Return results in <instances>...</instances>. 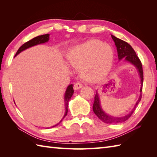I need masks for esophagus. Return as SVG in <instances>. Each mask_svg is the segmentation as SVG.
Here are the masks:
<instances>
[{
	"instance_id": "34e87169",
	"label": "esophagus",
	"mask_w": 157,
	"mask_h": 157,
	"mask_svg": "<svg viewBox=\"0 0 157 157\" xmlns=\"http://www.w3.org/2000/svg\"><path fill=\"white\" fill-rule=\"evenodd\" d=\"M82 87V84H81V83H79V82L75 83V84H74V86H73V88H74L75 90H77L81 88Z\"/></svg>"
}]
</instances>
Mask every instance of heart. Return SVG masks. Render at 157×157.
I'll return each instance as SVG.
<instances>
[{
    "label": "heart",
    "instance_id": "obj_1",
    "mask_svg": "<svg viewBox=\"0 0 157 157\" xmlns=\"http://www.w3.org/2000/svg\"><path fill=\"white\" fill-rule=\"evenodd\" d=\"M67 60L74 70L81 69L86 82H98L108 74L113 63L111 48L98 40H90L70 50Z\"/></svg>",
    "mask_w": 157,
    "mask_h": 157
}]
</instances>
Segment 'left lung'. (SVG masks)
I'll use <instances>...</instances> for the list:
<instances>
[{
    "label": "left lung",
    "instance_id": "8db88e82",
    "mask_svg": "<svg viewBox=\"0 0 157 157\" xmlns=\"http://www.w3.org/2000/svg\"><path fill=\"white\" fill-rule=\"evenodd\" d=\"M111 37L115 42V44L117 47V55L119 60H121L124 58L126 61H128L132 65H134L137 70L138 71L140 77V82H141V86L140 88V94L139 98L136 102L135 106L132 111L128 113L127 115L123 117H115L110 116L106 114L103 110L102 109L101 106V102H100L99 95L98 92H96V94L94 96V102L93 104V111L95 113V115L98 117L101 120L102 122L106 123H120L122 122H124L127 121L130 117L132 116L133 113L135 111L136 106L138 105V103L140 101L142 98V85H143V80H144V75H143V69H142V65L140 60L139 59L138 56L136 54V52L133 48L130 46L128 42L116 38L115 36L111 35Z\"/></svg>",
    "mask_w": 157,
    "mask_h": 157
}]
</instances>
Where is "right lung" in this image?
<instances>
[{
    "mask_svg": "<svg viewBox=\"0 0 157 157\" xmlns=\"http://www.w3.org/2000/svg\"><path fill=\"white\" fill-rule=\"evenodd\" d=\"M49 40V34H44V35H41V36H37V37H35L33 39L30 40H29L28 42H25L23 44L21 47H20L19 49L17 52H16V54L15 55L17 56L18 54H19L20 52H22L23 51H24V50L27 49L29 47H32V46H36L37 44H43V43H45V42H47ZM73 92H74V90H73V85L72 84H70L69 86H68L66 90V92H65V115L64 116H63V119L61 120V121H60L59 123H58L57 124H56L55 125L51 127V128H53V127H55L56 125H58L60 123H61L63 119L65 118V117L67 115V112H68V103H69V100L71 99V96L73 94ZM47 129V128H46Z\"/></svg>",
    "mask_w": 157,
    "mask_h": 157,
    "instance_id": "1",
    "label": "right lung"
}]
</instances>
